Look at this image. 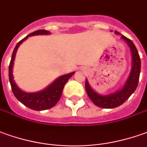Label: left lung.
I'll list each match as a JSON object with an SVG mask.
<instances>
[{"instance_id": "8db88e82", "label": "left lung", "mask_w": 147, "mask_h": 147, "mask_svg": "<svg viewBox=\"0 0 147 147\" xmlns=\"http://www.w3.org/2000/svg\"><path fill=\"white\" fill-rule=\"evenodd\" d=\"M114 33L120 34L117 31H115ZM121 39L126 41V44L128 45L129 48L130 49L131 56H132L131 70L124 86L120 90L115 91L114 93H111L110 94L102 95L94 90L91 88L88 80L86 79V90L87 94L91 101L94 103V105L101 108L112 109L121 106L135 91L138 84L140 70H141V60H140V57L138 55V52L131 40L128 39L123 35H122Z\"/></svg>"}]
</instances>
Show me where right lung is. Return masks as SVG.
Returning a JSON list of instances; mask_svg holds the SVG:
<instances>
[{
    "label": "right lung",
    "instance_id": "add662e5",
    "mask_svg": "<svg viewBox=\"0 0 147 147\" xmlns=\"http://www.w3.org/2000/svg\"><path fill=\"white\" fill-rule=\"evenodd\" d=\"M49 34H50V32L45 29H40L33 33H31L28 36H26L24 39L19 41L13 52L9 67V82L14 96L23 105H25L31 110H37V111L48 110L56 105L61 96L64 86L67 82L68 80L75 73V72H72L67 74L60 76L45 89L38 92H35V93H27V92L21 90L17 86V84L15 83L13 80V62L18 47L29 37L34 36V35H49Z\"/></svg>",
    "mask_w": 147,
    "mask_h": 147
}]
</instances>
